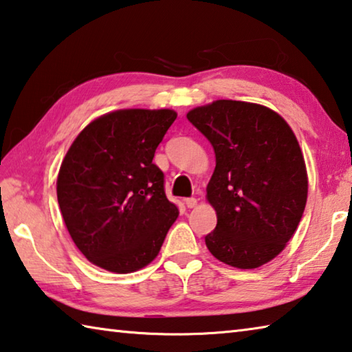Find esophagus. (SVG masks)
<instances>
[{"mask_svg":"<svg viewBox=\"0 0 352 352\" xmlns=\"http://www.w3.org/2000/svg\"><path fill=\"white\" fill-rule=\"evenodd\" d=\"M184 205H186L188 208H194V206H197V199H195V197H188V199H184Z\"/></svg>","mask_w":352,"mask_h":352,"instance_id":"obj_1","label":"esophagus"}]
</instances>
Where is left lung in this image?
<instances>
[{
	"label": "left lung",
	"mask_w": 352,
	"mask_h": 352,
	"mask_svg": "<svg viewBox=\"0 0 352 352\" xmlns=\"http://www.w3.org/2000/svg\"><path fill=\"white\" fill-rule=\"evenodd\" d=\"M186 118L216 153L206 199L217 225L205 236L208 250L236 269L264 265L305 212L307 172L295 133L276 111L242 100L220 99Z\"/></svg>",
	"instance_id": "8db88e82"
}]
</instances>
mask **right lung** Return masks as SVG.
Instances as JSON below:
<instances>
[{
  "label": "right lung",
  "instance_id": "1",
  "mask_svg": "<svg viewBox=\"0 0 352 352\" xmlns=\"http://www.w3.org/2000/svg\"><path fill=\"white\" fill-rule=\"evenodd\" d=\"M177 119L169 109L116 110L77 135L57 177V200L85 258L132 273L157 258L178 210L164 194L155 151Z\"/></svg>",
  "mask_w": 352,
  "mask_h": 352
}]
</instances>
